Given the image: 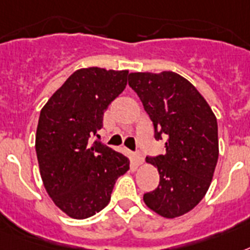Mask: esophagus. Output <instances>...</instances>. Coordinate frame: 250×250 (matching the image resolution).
<instances>
[{
    "label": "esophagus",
    "instance_id": "1",
    "mask_svg": "<svg viewBox=\"0 0 250 250\" xmlns=\"http://www.w3.org/2000/svg\"><path fill=\"white\" fill-rule=\"evenodd\" d=\"M134 161H135V164L137 165H142L143 164L144 158H143V156L139 153V152H137V153L134 154Z\"/></svg>",
    "mask_w": 250,
    "mask_h": 250
}]
</instances>
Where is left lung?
<instances>
[{
  "instance_id": "left-lung-1",
  "label": "left lung",
  "mask_w": 250,
  "mask_h": 250,
  "mask_svg": "<svg viewBox=\"0 0 250 250\" xmlns=\"http://www.w3.org/2000/svg\"><path fill=\"white\" fill-rule=\"evenodd\" d=\"M129 85L154 126V138H167L166 153L147 157L160 174V185L144 203L162 217L188 213L203 199L218 160L217 120L193 84L172 71L131 73Z\"/></svg>"
}]
</instances>
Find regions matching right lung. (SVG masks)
Returning <instances> with one entry per match:
<instances>
[{"instance_id": "right-lung-1", "label": "right lung", "mask_w": 250, "mask_h": 250, "mask_svg": "<svg viewBox=\"0 0 250 250\" xmlns=\"http://www.w3.org/2000/svg\"><path fill=\"white\" fill-rule=\"evenodd\" d=\"M127 75V70H76L41 111L36 134L41 177L53 203L71 218L102 211L119 176L129 170L124 154L100 142L90 144Z\"/></svg>"}]
</instances>
